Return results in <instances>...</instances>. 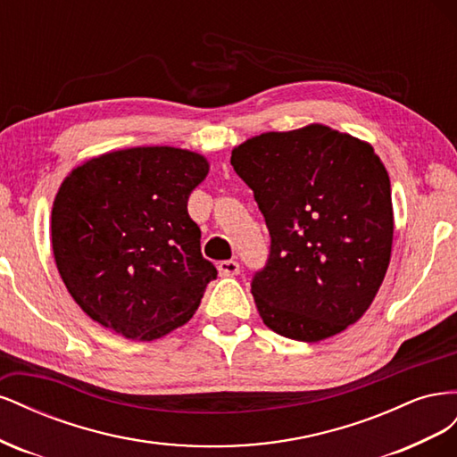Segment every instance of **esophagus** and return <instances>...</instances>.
I'll return each instance as SVG.
<instances>
[{"label":"esophagus","mask_w":457,"mask_h":457,"mask_svg":"<svg viewBox=\"0 0 457 457\" xmlns=\"http://www.w3.org/2000/svg\"><path fill=\"white\" fill-rule=\"evenodd\" d=\"M217 269H219V274H220V276H234V274L240 272L238 261H232V259H228V261H219V262H217Z\"/></svg>","instance_id":"34e87169"}]
</instances>
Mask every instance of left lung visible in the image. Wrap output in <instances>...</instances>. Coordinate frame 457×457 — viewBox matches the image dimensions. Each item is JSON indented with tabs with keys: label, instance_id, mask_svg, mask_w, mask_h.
Returning <instances> with one entry per match:
<instances>
[{
	"label": "left lung",
	"instance_id": "1",
	"mask_svg": "<svg viewBox=\"0 0 457 457\" xmlns=\"http://www.w3.org/2000/svg\"><path fill=\"white\" fill-rule=\"evenodd\" d=\"M270 253L252 294L276 334L316 343L354 324L379 292L393 247L391 181L371 145L322 123L269 131L232 150Z\"/></svg>",
	"mask_w": 457,
	"mask_h": 457
}]
</instances>
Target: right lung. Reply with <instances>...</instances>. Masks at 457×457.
<instances>
[{
    "label": "right lung",
    "instance_id": "add662e5",
    "mask_svg": "<svg viewBox=\"0 0 457 457\" xmlns=\"http://www.w3.org/2000/svg\"><path fill=\"white\" fill-rule=\"evenodd\" d=\"M210 171L196 152L137 146L68 175L51 212L53 255L91 320L137 341L187 324L217 278L187 204Z\"/></svg>",
    "mask_w": 457,
    "mask_h": 457
}]
</instances>
